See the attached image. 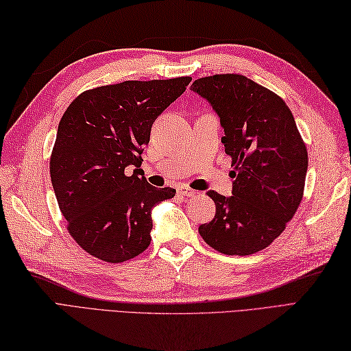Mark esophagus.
Wrapping results in <instances>:
<instances>
[{"label":"esophagus","mask_w":351,"mask_h":351,"mask_svg":"<svg viewBox=\"0 0 351 351\" xmlns=\"http://www.w3.org/2000/svg\"><path fill=\"white\" fill-rule=\"evenodd\" d=\"M177 192H178V195H183V196H195L196 195V191H193V189H191V187H178L177 189Z\"/></svg>","instance_id":"34e87169"}]
</instances>
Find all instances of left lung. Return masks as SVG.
I'll return each mask as SVG.
<instances>
[{
  "label": "left lung",
  "instance_id": "left-lung-1",
  "mask_svg": "<svg viewBox=\"0 0 351 351\" xmlns=\"http://www.w3.org/2000/svg\"><path fill=\"white\" fill-rule=\"evenodd\" d=\"M191 89L219 114L234 167L232 196L207 192L216 216L199 226V235L223 254L261 252L283 232L302 201L308 153L292 111L241 74L202 77Z\"/></svg>",
  "mask_w": 351,
  "mask_h": 351
}]
</instances>
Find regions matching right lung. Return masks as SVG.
<instances>
[{
	"mask_svg": "<svg viewBox=\"0 0 351 351\" xmlns=\"http://www.w3.org/2000/svg\"><path fill=\"white\" fill-rule=\"evenodd\" d=\"M191 80L107 84L68 106L50 156V178L68 232L93 258L121 263L149 247L152 208L173 198L176 189H158L141 177V153L153 122Z\"/></svg>",
	"mask_w": 351,
	"mask_h": 351,
	"instance_id": "right-lung-1",
	"label": "right lung"
}]
</instances>
